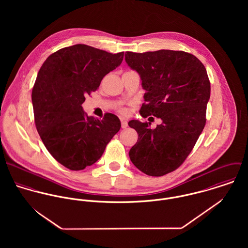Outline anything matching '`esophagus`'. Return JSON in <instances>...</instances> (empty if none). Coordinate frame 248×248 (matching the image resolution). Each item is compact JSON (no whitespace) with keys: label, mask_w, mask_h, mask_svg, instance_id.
Returning <instances> with one entry per match:
<instances>
[{"label":"esophagus","mask_w":248,"mask_h":248,"mask_svg":"<svg viewBox=\"0 0 248 248\" xmlns=\"http://www.w3.org/2000/svg\"><path fill=\"white\" fill-rule=\"evenodd\" d=\"M121 127H122V129H126L128 127V122L126 120L122 119L121 120Z\"/></svg>","instance_id":"obj_1"}]
</instances>
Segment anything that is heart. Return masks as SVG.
I'll use <instances>...</instances> for the list:
<instances>
[{"mask_svg": "<svg viewBox=\"0 0 248 248\" xmlns=\"http://www.w3.org/2000/svg\"><path fill=\"white\" fill-rule=\"evenodd\" d=\"M121 113H123V114H126L127 112H128V109H127V108H124V107H122V108H119V109H118Z\"/></svg>", "mask_w": 248, "mask_h": 248, "instance_id": "b5f03b06", "label": "heart"}]
</instances>
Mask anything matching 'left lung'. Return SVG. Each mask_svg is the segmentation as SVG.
I'll return each instance as SVG.
<instances>
[{
    "label": "left lung",
    "mask_w": 248,
    "mask_h": 248,
    "mask_svg": "<svg viewBox=\"0 0 248 248\" xmlns=\"http://www.w3.org/2000/svg\"><path fill=\"white\" fill-rule=\"evenodd\" d=\"M125 60L140 73L146 91L140 115L162 120L155 129L150 122H129L139 135L129 156L144 174L161 177L184 162L205 126L211 91L207 71L195 55L181 50L127 51Z\"/></svg>",
    "instance_id": "left-lung-1"
}]
</instances>
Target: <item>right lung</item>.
Segmentation results:
<instances>
[{
    "label": "right lung",
    "instance_id": "obj_1",
    "mask_svg": "<svg viewBox=\"0 0 248 248\" xmlns=\"http://www.w3.org/2000/svg\"><path fill=\"white\" fill-rule=\"evenodd\" d=\"M123 56L78 44L50 54L38 72L31 93L36 129L49 154L70 170L95 163L120 130L116 115L95 119L82 104Z\"/></svg>",
    "mask_w": 248,
    "mask_h": 248
}]
</instances>
